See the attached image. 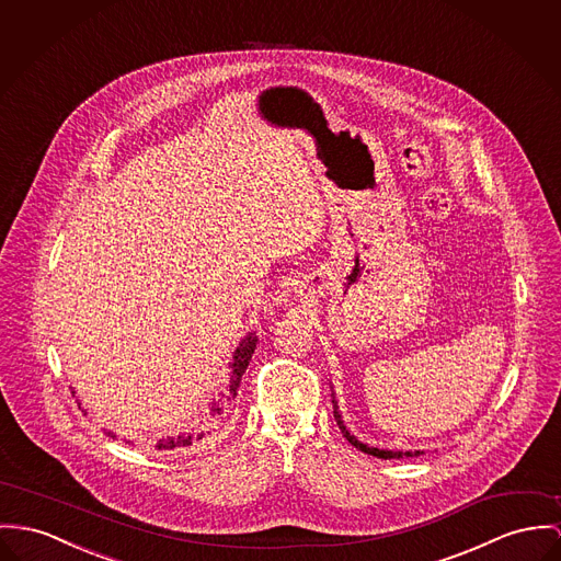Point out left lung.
<instances>
[{
	"label": "left lung",
	"instance_id": "obj_1",
	"mask_svg": "<svg viewBox=\"0 0 561 561\" xmlns=\"http://www.w3.org/2000/svg\"><path fill=\"white\" fill-rule=\"evenodd\" d=\"M333 414H335V421H337L340 430L344 433L345 439H347L354 448H358V450H363V453H367V455H371V457H378V459H403V457H421V455H425V450H405V453H403V450H388V448H376V446L363 444L358 437H354L352 433L347 432L344 419H342V412H340V405H337V399H335V392H333Z\"/></svg>",
	"mask_w": 561,
	"mask_h": 561
}]
</instances>
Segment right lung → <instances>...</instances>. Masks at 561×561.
Segmentation results:
<instances>
[{
    "label": "right lung",
    "mask_w": 561,
    "mask_h": 561,
    "mask_svg": "<svg viewBox=\"0 0 561 561\" xmlns=\"http://www.w3.org/2000/svg\"><path fill=\"white\" fill-rule=\"evenodd\" d=\"M256 344H259V337H256V333L252 331V333H248V335L239 342L237 350L232 352V360L228 363V367H230L228 385H226L224 390L217 392L216 399L209 401V416H207V423H203L198 430H192V432L176 433V435H164V437H160V439L156 442V450H179V448H187V446H192L194 442L203 439L207 433H211L209 425H214L216 421L224 419V414H226L230 401L239 394L241 378H243V374H245V369H248V365H250V360H252V354H254V350H256ZM72 392H75V390H72ZM104 433L111 435L113 439H117L115 433ZM126 444H129L128 439H126Z\"/></svg>",
    "instance_id": "add662e5"
}]
</instances>
